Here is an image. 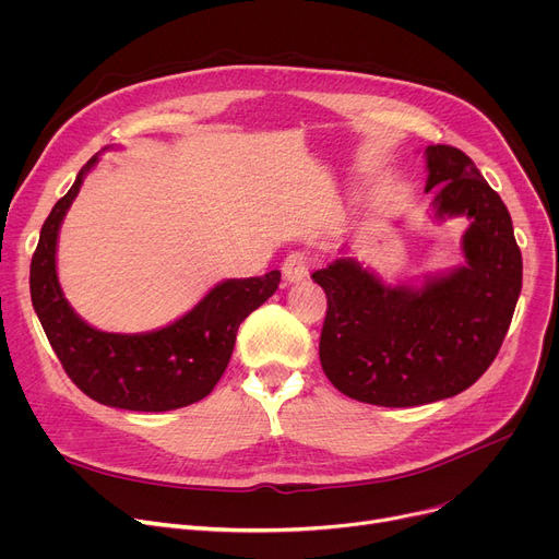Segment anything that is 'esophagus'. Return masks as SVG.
<instances>
[{
  "instance_id": "esophagus-1",
  "label": "esophagus",
  "mask_w": 559,
  "mask_h": 559,
  "mask_svg": "<svg viewBox=\"0 0 559 559\" xmlns=\"http://www.w3.org/2000/svg\"><path fill=\"white\" fill-rule=\"evenodd\" d=\"M312 267V258L306 251H292L285 260H283V274L289 283H299L310 274Z\"/></svg>"
}]
</instances>
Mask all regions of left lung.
I'll use <instances>...</instances> for the list:
<instances>
[{"mask_svg": "<svg viewBox=\"0 0 559 559\" xmlns=\"http://www.w3.org/2000/svg\"><path fill=\"white\" fill-rule=\"evenodd\" d=\"M435 217L464 215V264L421 287H390L354 258L312 274L329 310L321 369L346 396L413 407L472 388L498 356L521 295L523 262L512 217L464 152L426 150Z\"/></svg>", "mask_w": 559, "mask_h": 559, "instance_id": "left-lung-1", "label": "left lung"}]
</instances>
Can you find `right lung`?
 Wrapping results in <instances>:
<instances>
[{
  "mask_svg": "<svg viewBox=\"0 0 559 559\" xmlns=\"http://www.w3.org/2000/svg\"><path fill=\"white\" fill-rule=\"evenodd\" d=\"M95 165L97 156L87 160L43 224L28 278L36 314L66 373L93 401L133 413L186 407L213 392L228 367L240 324L278 289L281 272L224 281L160 331L120 335L87 326L58 285L56 242L85 174Z\"/></svg>",
  "mask_w": 559,
  "mask_h": 559,
  "instance_id": "right-lung-1",
  "label": "right lung"
}]
</instances>
